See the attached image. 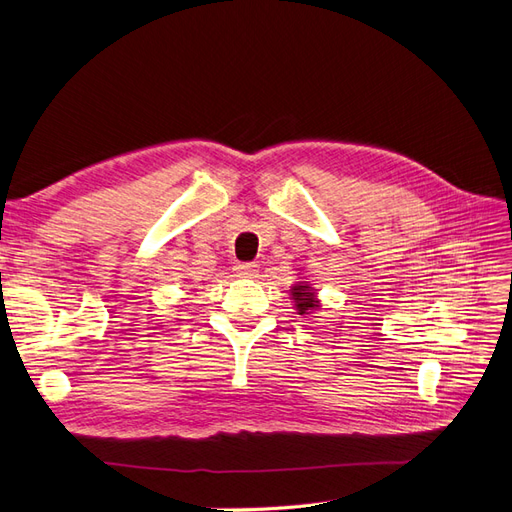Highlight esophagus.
Masks as SVG:
<instances>
[{"mask_svg": "<svg viewBox=\"0 0 512 512\" xmlns=\"http://www.w3.org/2000/svg\"><path fill=\"white\" fill-rule=\"evenodd\" d=\"M235 273L239 277H254L258 273L254 262H239V265H235Z\"/></svg>", "mask_w": 512, "mask_h": 512, "instance_id": "esophagus-1", "label": "esophagus"}]
</instances>
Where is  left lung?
Here are the masks:
<instances>
[{"instance_id": "left-lung-1", "label": "left lung", "mask_w": 512, "mask_h": 512, "mask_svg": "<svg viewBox=\"0 0 512 512\" xmlns=\"http://www.w3.org/2000/svg\"><path fill=\"white\" fill-rule=\"evenodd\" d=\"M292 299H294V307H297V312L303 316V314H309L312 309H318L320 303L316 299V294L312 290V286L309 284H297L292 286Z\"/></svg>"}]
</instances>
